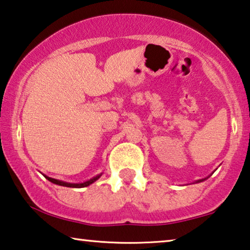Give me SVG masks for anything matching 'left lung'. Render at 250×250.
Returning a JSON list of instances; mask_svg holds the SVG:
<instances>
[{
	"label": "left lung",
	"mask_w": 250,
	"mask_h": 250,
	"mask_svg": "<svg viewBox=\"0 0 250 250\" xmlns=\"http://www.w3.org/2000/svg\"><path fill=\"white\" fill-rule=\"evenodd\" d=\"M204 180H207V178H203V180H199V181H196V183H200V182H203Z\"/></svg>",
	"instance_id": "left-lung-1"
}]
</instances>
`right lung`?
Returning a JSON list of instances; mask_svg holds the SVG:
<instances>
[{"mask_svg":"<svg viewBox=\"0 0 250 250\" xmlns=\"http://www.w3.org/2000/svg\"><path fill=\"white\" fill-rule=\"evenodd\" d=\"M101 175H102V173L99 174V175H96V176H94V177H92L91 180H88V181H86V182H83V183H68V182L56 180V178H51V177H49V176H46V175H43V176L46 177L48 181L51 182V183H54V184H57V185H61V186H66V188H85V186H88V185H91L92 183H94L95 181H98L99 178L101 177Z\"/></svg>","mask_w":250,"mask_h":250,"instance_id":"add662e5","label":"right lung"}]
</instances>
